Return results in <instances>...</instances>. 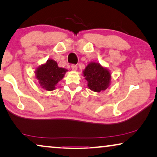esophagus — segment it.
I'll use <instances>...</instances> for the list:
<instances>
[{
  "label": "esophagus",
  "instance_id": "34e87169",
  "mask_svg": "<svg viewBox=\"0 0 157 157\" xmlns=\"http://www.w3.org/2000/svg\"><path fill=\"white\" fill-rule=\"evenodd\" d=\"M71 69L73 71H76L77 70V66L75 65V64H73V65H71Z\"/></svg>",
  "mask_w": 157,
  "mask_h": 157
}]
</instances>
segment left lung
Instances as JSON below:
<instances>
[{
    "instance_id": "obj_1",
    "label": "left lung",
    "mask_w": 157,
    "mask_h": 157,
    "mask_svg": "<svg viewBox=\"0 0 157 157\" xmlns=\"http://www.w3.org/2000/svg\"><path fill=\"white\" fill-rule=\"evenodd\" d=\"M83 76L87 81L88 87L91 91L100 92L106 90L111 83V74L100 63L91 62L83 71Z\"/></svg>"
}]
</instances>
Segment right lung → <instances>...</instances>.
Here are the masks:
<instances>
[{
    "mask_svg": "<svg viewBox=\"0 0 157 157\" xmlns=\"http://www.w3.org/2000/svg\"><path fill=\"white\" fill-rule=\"evenodd\" d=\"M66 71L65 68L59 67L54 60L48 59L46 63L38 66L35 73L40 86L47 91H53Z\"/></svg>",
    "mask_w": 157,
    "mask_h": 157,
    "instance_id": "right-lung-1",
    "label": "right lung"
}]
</instances>
